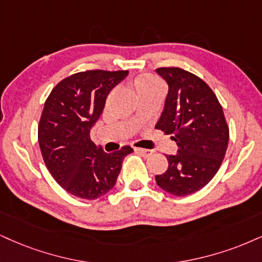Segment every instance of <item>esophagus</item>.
<instances>
[{
  "instance_id": "1",
  "label": "esophagus",
  "mask_w": 262,
  "mask_h": 262,
  "mask_svg": "<svg viewBox=\"0 0 262 262\" xmlns=\"http://www.w3.org/2000/svg\"><path fill=\"white\" fill-rule=\"evenodd\" d=\"M135 151L140 154V156L144 157V158H148V157L150 156L151 153H153V151H151V150H149V149H144V148H135Z\"/></svg>"
}]
</instances>
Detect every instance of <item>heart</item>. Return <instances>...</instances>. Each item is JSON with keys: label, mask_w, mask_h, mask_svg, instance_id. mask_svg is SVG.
I'll return each instance as SVG.
<instances>
[{"label": "heart", "mask_w": 262, "mask_h": 262, "mask_svg": "<svg viewBox=\"0 0 262 262\" xmlns=\"http://www.w3.org/2000/svg\"><path fill=\"white\" fill-rule=\"evenodd\" d=\"M135 87H136L137 93L147 91V90L156 89V87H161L159 79L150 74H144V75L138 76L135 81Z\"/></svg>", "instance_id": "obj_1"}]
</instances>
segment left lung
<instances>
[{"label": "left lung", "instance_id": "1", "mask_svg": "<svg viewBox=\"0 0 262 262\" xmlns=\"http://www.w3.org/2000/svg\"><path fill=\"white\" fill-rule=\"evenodd\" d=\"M169 85L156 128L171 135L179 150L166 156L169 167L156 176L170 194L185 196L208 185L220 169L230 138L222 106L208 83L181 68H158Z\"/></svg>", "mask_w": 262, "mask_h": 262}]
</instances>
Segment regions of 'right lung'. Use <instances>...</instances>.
<instances>
[{"instance_id":"1","label":"right lung","mask_w":262,"mask_h":262,"mask_svg":"<svg viewBox=\"0 0 262 262\" xmlns=\"http://www.w3.org/2000/svg\"><path fill=\"white\" fill-rule=\"evenodd\" d=\"M127 70H86L58 82L45 102L38 122V144L48 171L77 198L93 200L114 187L130 146L105 153L90 137L106 96Z\"/></svg>"}]
</instances>
